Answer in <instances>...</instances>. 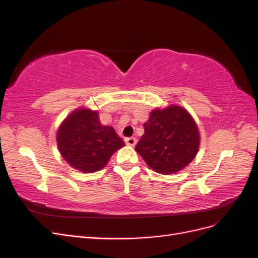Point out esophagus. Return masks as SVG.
<instances>
[{
  "label": "esophagus",
  "instance_id": "obj_1",
  "mask_svg": "<svg viewBox=\"0 0 258 258\" xmlns=\"http://www.w3.org/2000/svg\"><path fill=\"white\" fill-rule=\"evenodd\" d=\"M137 142H138V140H137L136 138H134V137L127 138V139H126V143H127L128 145H130V146H135V145L137 144Z\"/></svg>",
  "mask_w": 258,
  "mask_h": 258
}]
</instances>
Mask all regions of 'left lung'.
<instances>
[{
	"mask_svg": "<svg viewBox=\"0 0 258 258\" xmlns=\"http://www.w3.org/2000/svg\"><path fill=\"white\" fill-rule=\"evenodd\" d=\"M144 130L136 151L156 172L175 173L189 165L198 153L197 124L181 106L156 108L144 123Z\"/></svg>",
	"mask_w": 258,
	"mask_h": 258,
	"instance_id": "obj_1",
	"label": "left lung"
}]
</instances>
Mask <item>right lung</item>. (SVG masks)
<instances>
[{"mask_svg": "<svg viewBox=\"0 0 258 258\" xmlns=\"http://www.w3.org/2000/svg\"><path fill=\"white\" fill-rule=\"evenodd\" d=\"M98 114L79 108L67 117L57 132L62 157L70 166L86 173L104 168L112 155L124 145L114 128L100 122Z\"/></svg>", "mask_w": 258, "mask_h": 258, "instance_id": "right-lung-1", "label": "right lung"}]
</instances>
